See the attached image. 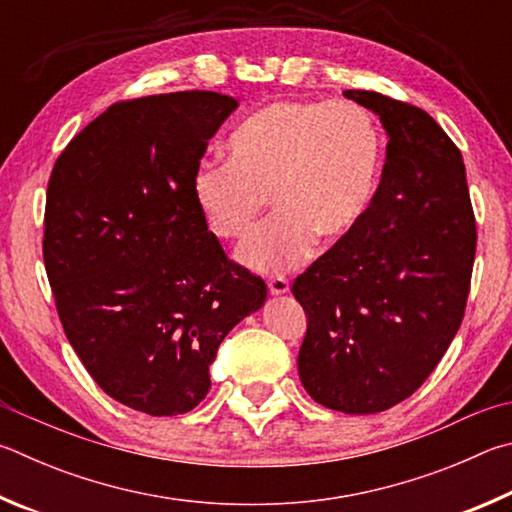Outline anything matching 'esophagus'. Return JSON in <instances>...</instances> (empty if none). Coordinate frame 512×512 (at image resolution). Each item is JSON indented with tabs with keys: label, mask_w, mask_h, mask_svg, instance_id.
<instances>
[{
	"label": "esophagus",
	"mask_w": 512,
	"mask_h": 512,
	"mask_svg": "<svg viewBox=\"0 0 512 512\" xmlns=\"http://www.w3.org/2000/svg\"><path fill=\"white\" fill-rule=\"evenodd\" d=\"M267 290H270V294H274V297H281V294L290 292V281L283 279V276H276V279L267 281Z\"/></svg>",
	"instance_id": "obj_1"
}]
</instances>
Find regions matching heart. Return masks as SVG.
I'll use <instances>...</instances> for the list:
<instances>
[{"instance_id": "1", "label": "heart", "mask_w": 512, "mask_h": 512, "mask_svg": "<svg viewBox=\"0 0 512 512\" xmlns=\"http://www.w3.org/2000/svg\"><path fill=\"white\" fill-rule=\"evenodd\" d=\"M229 161H202L193 200L215 238L242 240L272 197L276 218L238 249L251 272L281 274L315 242H344L369 211L380 177V134L353 103L279 101L240 123Z\"/></svg>"}]
</instances>
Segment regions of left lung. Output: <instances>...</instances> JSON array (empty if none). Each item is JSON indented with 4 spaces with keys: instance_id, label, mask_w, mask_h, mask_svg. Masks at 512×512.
Here are the masks:
<instances>
[{
    "instance_id": "obj_1",
    "label": "left lung",
    "mask_w": 512,
    "mask_h": 512,
    "mask_svg": "<svg viewBox=\"0 0 512 512\" xmlns=\"http://www.w3.org/2000/svg\"><path fill=\"white\" fill-rule=\"evenodd\" d=\"M387 132V161L351 236L292 285L306 310L299 378L344 414L409 398L461 326L477 229L459 148L432 116L378 92L346 89Z\"/></svg>"
}]
</instances>
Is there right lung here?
<instances>
[{
  "label": "right lung",
  "instance_id": "1",
  "mask_svg": "<svg viewBox=\"0 0 512 512\" xmlns=\"http://www.w3.org/2000/svg\"><path fill=\"white\" fill-rule=\"evenodd\" d=\"M236 107L197 89L116 103L49 179L42 251L62 328L98 387L148 416L200 405L222 339L267 297L193 200L209 139Z\"/></svg>",
  "mask_w": 512,
  "mask_h": 512
}]
</instances>
